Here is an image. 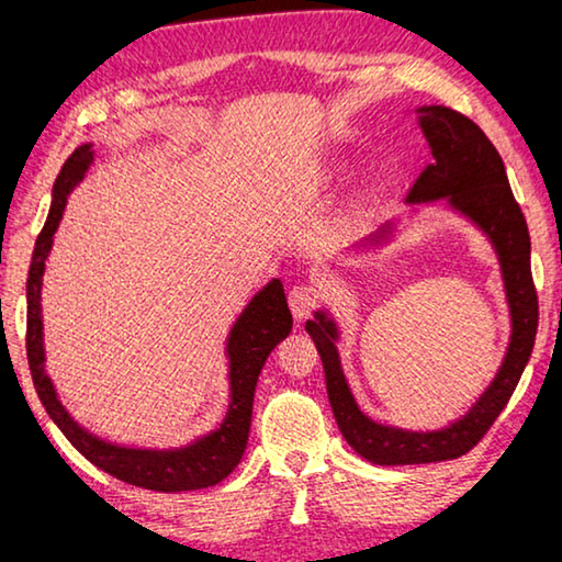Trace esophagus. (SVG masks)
Listing matches in <instances>:
<instances>
[{
    "mask_svg": "<svg viewBox=\"0 0 562 562\" xmlns=\"http://www.w3.org/2000/svg\"><path fill=\"white\" fill-rule=\"evenodd\" d=\"M316 301H319V294H316V289L312 286V283H299V286L291 289L289 306H291V314H294V319L304 322L306 316L314 312Z\"/></svg>",
    "mask_w": 562,
    "mask_h": 562,
    "instance_id": "1",
    "label": "esophagus"
}]
</instances>
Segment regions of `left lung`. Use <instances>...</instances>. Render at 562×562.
<instances>
[{"label": "left lung", "mask_w": 562, "mask_h": 562, "mask_svg": "<svg viewBox=\"0 0 562 562\" xmlns=\"http://www.w3.org/2000/svg\"><path fill=\"white\" fill-rule=\"evenodd\" d=\"M416 119L434 154V165L426 167L405 200L408 205L405 217H416L420 205L443 202L446 210L461 215L492 243L509 308V341L490 385L459 418L434 430H411L378 423L360 411L341 370L337 347L341 335L339 322L324 306L316 308L314 319L306 322V331L314 339L316 352L322 355L331 413L345 441L362 459L380 467L449 461L474 449L515 393L525 364L530 362L535 331H538L530 233L522 210L512 194L499 151L474 121L446 105H418ZM395 235L397 223L387 221L360 243L357 250L378 254L395 240Z\"/></svg>", "instance_id": "1"}]
</instances>
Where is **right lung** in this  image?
<instances>
[{
  "label": "right lung",
  "instance_id": "add662e5",
  "mask_svg": "<svg viewBox=\"0 0 562 562\" xmlns=\"http://www.w3.org/2000/svg\"><path fill=\"white\" fill-rule=\"evenodd\" d=\"M95 161L93 144H80L76 151L65 159L58 180L53 184L50 213L43 233L37 235L35 254H32L27 276V360L32 370V382L43 401L47 416L63 430V436L105 474L121 479V482L142 486L151 492H192L215 486L231 474L243 459L248 443L250 416H254L256 382L261 375L268 355L276 345L289 337L291 312L283 296L279 279H271L263 289H258L254 299L233 322L225 339L227 360V385H231V401H227L225 418L213 430L192 438L184 446H128L101 438L70 416L55 390L53 378L45 370V335H43V276L45 263L53 250V235L63 221L65 205L70 192L83 182L88 169Z\"/></svg>",
  "mask_w": 562,
  "mask_h": 562
}]
</instances>
